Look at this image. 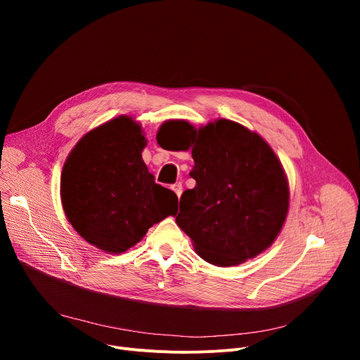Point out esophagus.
<instances>
[{"instance_id": "obj_1", "label": "esophagus", "mask_w": 360, "mask_h": 360, "mask_svg": "<svg viewBox=\"0 0 360 360\" xmlns=\"http://www.w3.org/2000/svg\"><path fill=\"white\" fill-rule=\"evenodd\" d=\"M172 190L175 191V194H176L178 197H181V194H182V184H181V182L174 184V185H172Z\"/></svg>"}]
</instances>
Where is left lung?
<instances>
[{"label": "left lung", "mask_w": 360, "mask_h": 360, "mask_svg": "<svg viewBox=\"0 0 360 360\" xmlns=\"http://www.w3.org/2000/svg\"><path fill=\"white\" fill-rule=\"evenodd\" d=\"M162 131V129H160ZM195 179L176 223L207 262L231 267L274 242L289 210V184L273 148L243 125L217 120L186 128Z\"/></svg>", "instance_id": "left-lung-1"}]
</instances>
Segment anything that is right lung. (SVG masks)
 Returning a JSON list of instances; mask_svg holds the SVG:
<instances>
[{"instance_id": "obj_1", "label": "right lung", "mask_w": 360, "mask_h": 360, "mask_svg": "<svg viewBox=\"0 0 360 360\" xmlns=\"http://www.w3.org/2000/svg\"><path fill=\"white\" fill-rule=\"evenodd\" d=\"M146 143L141 127L122 115L89 131L64 163L65 216L105 252H125L155 223L178 212L176 194L156 184L143 162Z\"/></svg>"}]
</instances>
